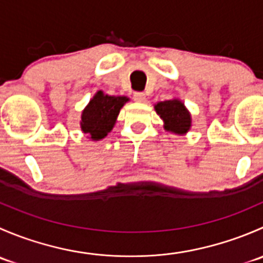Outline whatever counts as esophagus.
<instances>
[{"mask_svg": "<svg viewBox=\"0 0 263 263\" xmlns=\"http://www.w3.org/2000/svg\"><path fill=\"white\" fill-rule=\"evenodd\" d=\"M134 99L136 100V102L142 103V102H145V100H146V95H145V92L137 91V92H135V94H134Z\"/></svg>", "mask_w": 263, "mask_h": 263, "instance_id": "34e87169", "label": "esophagus"}]
</instances>
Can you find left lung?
<instances>
[{
  "label": "left lung",
  "mask_w": 263,
  "mask_h": 263,
  "mask_svg": "<svg viewBox=\"0 0 263 263\" xmlns=\"http://www.w3.org/2000/svg\"><path fill=\"white\" fill-rule=\"evenodd\" d=\"M154 108L156 115L163 119L165 131L183 136L192 127V116L178 98L156 103Z\"/></svg>",
  "instance_id": "1"
}]
</instances>
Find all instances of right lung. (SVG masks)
Listing matches in <instances>:
<instances>
[{
	"mask_svg": "<svg viewBox=\"0 0 263 263\" xmlns=\"http://www.w3.org/2000/svg\"><path fill=\"white\" fill-rule=\"evenodd\" d=\"M129 100L127 97H115L98 90L81 113V131L91 141H100L115 127L119 110Z\"/></svg>",
	"mask_w": 263,
	"mask_h": 263,
	"instance_id": "right-lung-1",
	"label": "right lung"
}]
</instances>
